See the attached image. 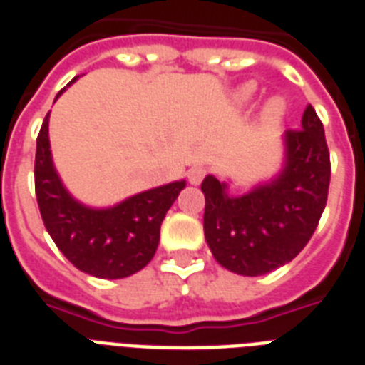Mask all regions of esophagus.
<instances>
[{"instance_id": "1", "label": "esophagus", "mask_w": 365, "mask_h": 365, "mask_svg": "<svg viewBox=\"0 0 365 365\" xmlns=\"http://www.w3.org/2000/svg\"><path fill=\"white\" fill-rule=\"evenodd\" d=\"M206 176V170L202 168V166H191L187 172V178L189 182L193 183V185H199L200 182H202V178Z\"/></svg>"}]
</instances>
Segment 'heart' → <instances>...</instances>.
Here are the masks:
<instances>
[{"label": "heart", "mask_w": 365, "mask_h": 365, "mask_svg": "<svg viewBox=\"0 0 365 365\" xmlns=\"http://www.w3.org/2000/svg\"><path fill=\"white\" fill-rule=\"evenodd\" d=\"M254 91L255 87L252 85V83H246V85H242V87L237 91V102L239 104H248L250 100H252V96H254ZM284 115V102L282 100L278 98H272L269 100L265 104V108H263V113H261V117H263V121L265 123H277L280 121V117Z\"/></svg>", "instance_id": "heart-1"}]
</instances>
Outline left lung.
<instances>
[{
    "label": "left lung",
    "instance_id": "left-lung-1",
    "mask_svg": "<svg viewBox=\"0 0 365 365\" xmlns=\"http://www.w3.org/2000/svg\"><path fill=\"white\" fill-rule=\"evenodd\" d=\"M329 151L311 104L299 130L284 132V163L274 178L242 195H229L216 176L202 180L205 237L227 271L261 277L286 265L305 248L326 208Z\"/></svg>",
    "mask_w": 365,
    "mask_h": 365
}]
</instances>
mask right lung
I'll return each instance as SVG.
<instances>
[{
    "instance_id": "right-lung-1",
    "label": "right lung",
    "mask_w": 365,
    "mask_h": 365,
    "mask_svg": "<svg viewBox=\"0 0 365 365\" xmlns=\"http://www.w3.org/2000/svg\"><path fill=\"white\" fill-rule=\"evenodd\" d=\"M48 115L37 136L34 174L37 205L51 239L79 271L91 277L117 280L142 271L155 255L160 223L185 187V180L132 195L110 208L83 205L71 197L54 168Z\"/></svg>"
}]
</instances>
